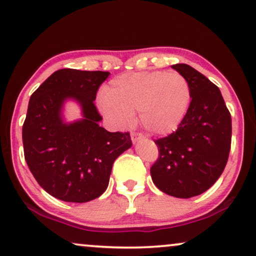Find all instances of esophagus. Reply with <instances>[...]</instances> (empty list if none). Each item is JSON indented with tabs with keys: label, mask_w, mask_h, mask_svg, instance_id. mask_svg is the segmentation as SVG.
<instances>
[{
	"label": "esophagus",
	"mask_w": 256,
	"mask_h": 256,
	"mask_svg": "<svg viewBox=\"0 0 256 256\" xmlns=\"http://www.w3.org/2000/svg\"><path fill=\"white\" fill-rule=\"evenodd\" d=\"M141 138H144V134H142V132H132V141L134 142H138V140H141Z\"/></svg>",
	"instance_id": "esophagus-1"
}]
</instances>
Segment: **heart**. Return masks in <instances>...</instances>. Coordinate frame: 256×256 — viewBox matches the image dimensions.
Listing matches in <instances>:
<instances>
[{
	"label": "heart",
	"mask_w": 256,
	"mask_h": 256,
	"mask_svg": "<svg viewBox=\"0 0 256 256\" xmlns=\"http://www.w3.org/2000/svg\"><path fill=\"white\" fill-rule=\"evenodd\" d=\"M190 98V86L180 72H129L109 82L100 108L108 120L121 127L130 124L132 114L138 112L148 132L167 135L180 126Z\"/></svg>",
	"instance_id": "obj_1"
}]
</instances>
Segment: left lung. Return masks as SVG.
Here are the masks:
<instances>
[{
	"label": "left lung",
	"mask_w": 256,
	"mask_h": 256,
	"mask_svg": "<svg viewBox=\"0 0 256 256\" xmlns=\"http://www.w3.org/2000/svg\"><path fill=\"white\" fill-rule=\"evenodd\" d=\"M172 68L187 78L192 101L176 130L154 141L158 158L150 174L161 192L189 198L204 193L224 172L230 150L232 118L213 82L184 63Z\"/></svg>",
	"instance_id": "1"
}]
</instances>
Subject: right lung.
<instances>
[{
	"mask_svg": "<svg viewBox=\"0 0 256 256\" xmlns=\"http://www.w3.org/2000/svg\"><path fill=\"white\" fill-rule=\"evenodd\" d=\"M108 72L60 69L29 100L22 128L24 158L38 184L58 200L84 204L104 193L112 164L132 147L129 132L100 127L102 116L94 104ZM74 98L84 118L64 124L60 109Z\"/></svg>",
	"mask_w": 256,
	"mask_h": 256,
	"instance_id": "1",
	"label": "right lung"
}]
</instances>
